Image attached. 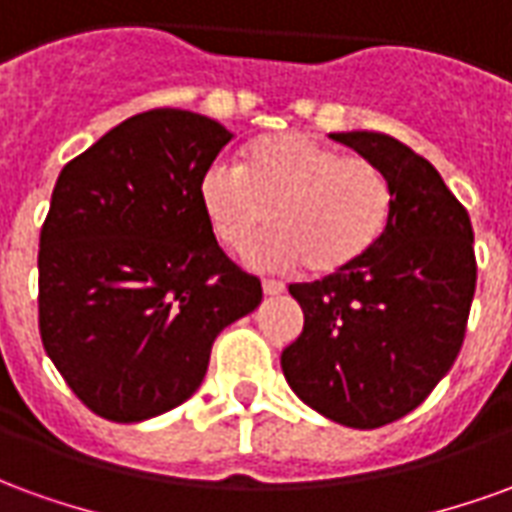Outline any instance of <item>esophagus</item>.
<instances>
[{
    "label": "esophagus",
    "instance_id": "34e87169",
    "mask_svg": "<svg viewBox=\"0 0 512 512\" xmlns=\"http://www.w3.org/2000/svg\"><path fill=\"white\" fill-rule=\"evenodd\" d=\"M263 293L266 296H279V293H285V285L277 282V279H263Z\"/></svg>",
    "mask_w": 512,
    "mask_h": 512
}]
</instances>
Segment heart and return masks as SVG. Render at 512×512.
I'll return each instance as SVG.
<instances>
[{"mask_svg": "<svg viewBox=\"0 0 512 512\" xmlns=\"http://www.w3.org/2000/svg\"><path fill=\"white\" fill-rule=\"evenodd\" d=\"M202 216L224 246L268 268L307 263L312 274H340L365 260L392 219V183L359 156L301 131L266 134L241 153V169L211 164L202 172Z\"/></svg>", "mask_w": 512, "mask_h": 512, "instance_id": "obj_1", "label": "heart"}]
</instances>
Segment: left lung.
<instances>
[{
  "mask_svg": "<svg viewBox=\"0 0 512 512\" xmlns=\"http://www.w3.org/2000/svg\"><path fill=\"white\" fill-rule=\"evenodd\" d=\"M392 183V219L354 268L290 285L304 332L282 351L290 389L345 428H381L433 392L461 351L477 263L469 213L395 136L329 134Z\"/></svg>",
  "mask_w": 512,
  "mask_h": 512,
  "instance_id": "obj_1",
  "label": "left lung"
}]
</instances>
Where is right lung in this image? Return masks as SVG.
<instances>
[{"label":"right lung","instance_id":"right-lung-1","mask_svg":"<svg viewBox=\"0 0 512 512\" xmlns=\"http://www.w3.org/2000/svg\"><path fill=\"white\" fill-rule=\"evenodd\" d=\"M230 139L211 117L153 109L62 167L40 230V340L98 417L142 422L189 400L213 340L263 301L197 197Z\"/></svg>","mask_w":512,"mask_h":512}]
</instances>
